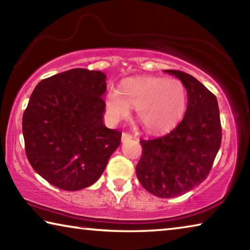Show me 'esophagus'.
<instances>
[{
    "label": "esophagus",
    "instance_id": "esophagus-1",
    "mask_svg": "<svg viewBox=\"0 0 250 250\" xmlns=\"http://www.w3.org/2000/svg\"><path fill=\"white\" fill-rule=\"evenodd\" d=\"M131 139H132V135H131L128 132H124V133H122V135H121L122 142H125V141H128V140H131Z\"/></svg>",
    "mask_w": 250,
    "mask_h": 250
}]
</instances>
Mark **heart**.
<instances>
[{
  "label": "heart",
  "mask_w": 250,
  "mask_h": 250,
  "mask_svg": "<svg viewBox=\"0 0 250 250\" xmlns=\"http://www.w3.org/2000/svg\"><path fill=\"white\" fill-rule=\"evenodd\" d=\"M188 104V91L179 79L145 77L129 79L121 90L111 88L105 96V108L112 121L129 115L135 108L137 118L149 132H164L176 125Z\"/></svg>",
  "instance_id": "b5f03b06"
}]
</instances>
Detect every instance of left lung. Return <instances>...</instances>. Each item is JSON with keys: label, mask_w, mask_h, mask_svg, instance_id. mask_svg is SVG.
<instances>
[{"label": "left lung", "mask_w": 250, "mask_h": 250, "mask_svg": "<svg viewBox=\"0 0 250 250\" xmlns=\"http://www.w3.org/2000/svg\"><path fill=\"white\" fill-rule=\"evenodd\" d=\"M184 83L188 108L170 133L143 140L142 155L135 167L147 192L171 198L191 191L204 181L222 142L217 99L202 83L181 70H166Z\"/></svg>", "instance_id": "obj_1"}]
</instances>
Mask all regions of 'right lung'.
Listing matches in <instances>:
<instances>
[{
	"label": "right lung",
	"mask_w": 250,
	"mask_h": 250,
	"mask_svg": "<svg viewBox=\"0 0 250 250\" xmlns=\"http://www.w3.org/2000/svg\"><path fill=\"white\" fill-rule=\"evenodd\" d=\"M105 78L99 70L74 68L41 80L29 98L22 121L27 160L58 188L94 184L120 146V131L103 121Z\"/></svg>",
	"instance_id": "add662e5"
}]
</instances>
